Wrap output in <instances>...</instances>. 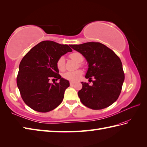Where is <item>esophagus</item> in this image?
<instances>
[{
    "label": "esophagus",
    "instance_id": "1",
    "mask_svg": "<svg viewBox=\"0 0 147 147\" xmlns=\"http://www.w3.org/2000/svg\"><path fill=\"white\" fill-rule=\"evenodd\" d=\"M75 84V82H73V81H70V84L71 85V86H72V85H74Z\"/></svg>",
    "mask_w": 147,
    "mask_h": 147
}]
</instances>
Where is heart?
I'll use <instances>...</instances> for the list:
<instances>
[{"mask_svg":"<svg viewBox=\"0 0 147 147\" xmlns=\"http://www.w3.org/2000/svg\"><path fill=\"white\" fill-rule=\"evenodd\" d=\"M70 57L74 60L76 61L78 63L82 62L83 60V56L82 54L78 52H74L70 55ZM57 66L58 69L62 71L65 68V58L63 57H61L59 59L57 60ZM82 75V71L81 70H77L73 71H67L63 75V77L70 81H77L79 80Z\"/></svg>","mask_w":147,"mask_h":147,"instance_id":"b5f03b06","label":"heart"}]
</instances>
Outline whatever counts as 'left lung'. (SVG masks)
Wrapping results in <instances>:
<instances>
[{
    "label": "left lung",
    "instance_id": "8db88e82",
    "mask_svg": "<svg viewBox=\"0 0 147 147\" xmlns=\"http://www.w3.org/2000/svg\"><path fill=\"white\" fill-rule=\"evenodd\" d=\"M74 50L86 58L88 68L85 77L93 84L82 82V88L78 92L82 103L92 109H102L118 99L125 80L120 58L113 50L97 42L71 45Z\"/></svg>",
    "mask_w": 147,
    "mask_h": 147
}]
</instances>
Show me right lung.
I'll list each match as a JSON object with an SVG mask.
<instances>
[{
  "mask_svg": "<svg viewBox=\"0 0 147 147\" xmlns=\"http://www.w3.org/2000/svg\"><path fill=\"white\" fill-rule=\"evenodd\" d=\"M71 51L72 50L67 45L43 41L31 48L22 58L17 85L22 99L29 107L36 111L47 113L62 102L70 83L58 74L57 62L62 55ZM51 77L60 82L50 84L49 80Z\"/></svg>",
  "mask_w": 147,
  "mask_h": 147,
  "instance_id": "add662e5",
  "label": "right lung"
}]
</instances>
